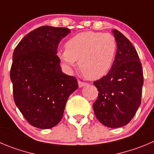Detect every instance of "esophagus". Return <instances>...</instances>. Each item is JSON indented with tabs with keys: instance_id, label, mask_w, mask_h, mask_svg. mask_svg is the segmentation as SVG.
<instances>
[{
	"instance_id": "34e87169",
	"label": "esophagus",
	"mask_w": 154,
	"mask_h": 154,
	"mask_svg": "<svg viewBox=\"0 0 154 154\" xmlns=\"http://www.w3.org/2000/svg\"><path fill=\"white\" fill-rule=\"evenodd\" d=\"M78 85H79V87H84V86L87 85V83H85V82H83V81H80V80H79Z\"/></svg>"
}]
</instances>
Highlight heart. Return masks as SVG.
Segmentation results:
<instances>
[{
  "mask_svg": "<svg viewBox=\"0 0 154 154\" xmlns=\"http://www.w3.org/2000/svg\"><path fill=\"white\" fill-rule=\"evenodd\" d=\"M64 50L57 51V58L67 68L78 65L89 80H98L109 72L114 64L118 43L112 34L85 31L69 38Z\"/></svg>",
  "mask_w": 154,
  "mask_h": 154,
  "instance_id": "b5f03b06",
  "label": "heart"
}]
</instances>
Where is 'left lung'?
<instances>
[{
	"label": "left lung",
	"instance_id": "left-lung-1",
	"mask_svg": "<svg viewBox=\"0 0 154 154\" xmlns=\"http://www.w3.org/2000/svg\"><path fill=\"white\" fill-rule=\"evenodd\" d=\"M112 32L118 43L117 54L109 72L93 84L99 93L93 107L102 124L116 128L128 124L140 106L143 76L133 45L117 29Z\"/></svg>",
	"mask_w": 154,
	"mask_h": 154
}]
</instances>
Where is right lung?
Instances as JSON below:
<instances>
[{"label":"right lung","mask_w":154,"mask_h":154,"mask_svg":"<svg viewBox=\"0 0 154 154\" xmlns=\"http://www.w3.org/2000/svg\"><path fill=\"white\" fill-rule=\"evenodd\" d=\"M70 32L64 27H38L22 38L13 54L10 75L14 102L38 128L58 124L67 99L78 88L76 77L62 72L56 54L60 41Z\"/></svg>","instance_id":"add662e5"}]
</instances>
